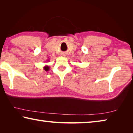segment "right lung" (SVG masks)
<instances>
[{
	"instance_id": "1",
	"label": "right lung",
	"mask_w": 133,
	"mask_h": 133,
	"mask_svg": "<svg viewBox=\"0 0 133 133\" xmlns=\"http://www.w3.org/2000/svg\"><path fill=\"white\" fill-rule=\"evenodd\" d=\"M44 70H46V71H48L49 68L48 66H45V67H44Z\"/></svg>"
}]
</instances>
